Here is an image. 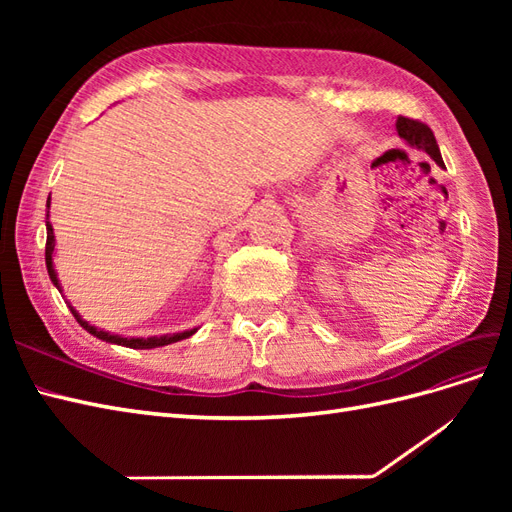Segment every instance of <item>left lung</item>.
Here are the masks:
<instances>
[{
  "label": "left lung",
  "mask_w": 512,
  "mask_h": 512,
  "mask_svg": "<svg viewBox=\"0 0 512 512\" xmlns=\"http://www.w3.org/2000/svg\"><path fill=\"white\" fill-rule=\"evenodd\" d=\"M397 132L412 147L425 149L429 156L436 160L438 166H444V160L440 156V149H438V143H436V136H433V132H431V128L427 126V123L399 115L397 117Z\"/></svg>",
  "instance_id": "8db88e82"
}]
</instances>
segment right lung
<instances>
[{"instance_id": "obj_1", "label": "right lung", "mask_w": 512, "mask_h": 512, "mask_svg": "<svg viewBox=\"0 0 512 512\" xmlns=\"http://www.w3.org/2000/svg\"><path fill=\"white\" fill-rule=\"evenodd\" d=\"M49 203H51V198L46 200V207H49ZM53 247H55L53 226H51V222H46V269H49L51 282L59 288L57 273H55V269H53ZM70 312H72V316L76 318V322H79L81 327H83L87 333L96 335L98 339H104V342L119 344V346H126V348H141V350H149V348H158V346H168V344L181 342V339H185V337H190V335H194V333H196V329H192V331L173 333V335H162V337H147V339H134V337H132V339H128V337L111 335V333H106V331H100V329H96V327H91V324H87L79 314H76V309H74V307H70Z\"/></svg>"}]
</instances>
